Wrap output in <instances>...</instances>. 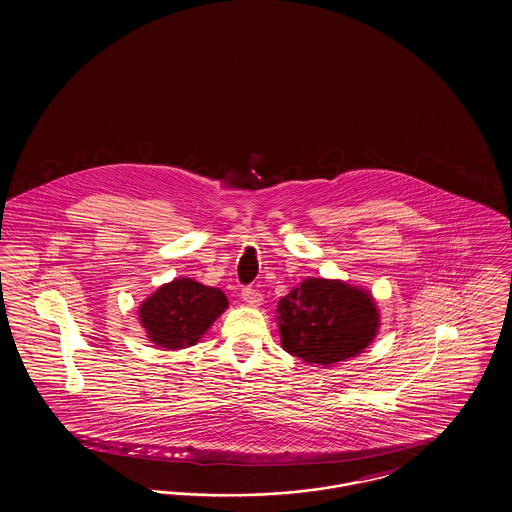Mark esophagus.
<instances>
[{
	"mask_svg": "<svg viewBox=\"0 0 512 512\" xmlns=\"http://www.w3.org/2000/svg\"><path fill=\"white\" fill-rule=\"evenodd\" d=\"M242 299H244L247 305H251V307H257V305H261V301H263V295L259 290H255V288H244L242 290Z\"/></svg>",
	"mask_w": 512,
	"mask_h": 512,
	"instance_id": "esophagus-1",
	"label": "esophagus"
}]
</instances>
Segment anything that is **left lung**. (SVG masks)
<instances>
[{"label": "left lung", "mask_w": 512, "mask_h": 512, "mask_svg": "<svg viewBox=\"0 0 512 512\" xmlns=\"http://www.w3.org/2000/svg\"><path fill=\"white\" fill-rule=\"evenodd\" d=\"M276 315L284 351L307 365L330 366L361 355L380 328L372 293L328 278L303 280L278 301Z\"/></svg>", "instance_id": "1"}]
</instances>
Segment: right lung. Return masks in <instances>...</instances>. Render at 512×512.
I'll use <instances>...</instances> for the list:
<instances>
[{
    "label": "right lung",
    "mask_w": 512,
    "mask_h": 512,
    "mask_svg": "<svg viewBox=\"0 0 512 512\" xmlns=\"http://www.w3.org/2000/svg\"><path fill=\"white\" fill-rule=\"evenodd\" d=\"M226 309L228 299L222 290L182 276L159 286L142 301L138 318L147 340L176 351L201 340Z\"/></svg>",
    "instance_id": "1"
}]
</instances>
